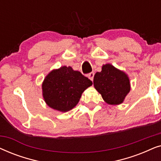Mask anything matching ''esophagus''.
<instances>
[{
  "mask_svg": "<svg viewBox=\"0 0 161 161\" xmlns=\"http://www.w3.org/2000/svg\"><path fill=\"white\" fill-rule=\"evenodd\" d=\"M94 72H90V73L88 74V77L91 80H93L94 79Z\"/></svg>",
  "mask_w": 161,
  "mask_h": 161,
  "instance_id": "34e87169",
  "label": "esophagus"
}]
</instances>
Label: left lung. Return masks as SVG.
I'll list each match as a JSON object with an SVG mask.
<instances>
[{"mask_svg": "<svg viewBox=\"0 0 161 161\" xmlns=\"http://www.w3.org/2000/svg\"><path fill=\"white\" fill-rule=\"evenodd\" d=\"M94 88L108 104H121L130 90L127 75L111 64L103 65L94 77Z\"/></svg>", "mask_w": 161, "mask_h": 161, "instance_id": "left-lung-1", "label": "left lung"}]
</instances>
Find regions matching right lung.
I'll return each instance as SVG.
<instances>
[{
	"label": "right lung",
	"mask_w": 161,
	"mask_h": 161,
	"mask_svg": "<svg viewBox=\"0 0 161 161\" xmlns=\"http://www.w3.org/2000/svg\"><path fill=\"white\" fill-rule=\"evenodd\" d=\"M92 85V80L70 67L53 70L42 83L46 103L57 111L66 112L73 108L84 90Z\"/></svg>",
	"instance_id": "add662e5"
}]
</instances>
